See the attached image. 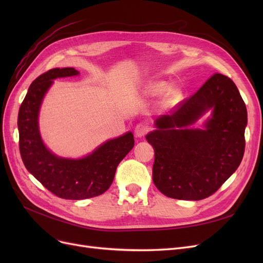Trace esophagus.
I'll return each instance as SVG.
<instances>
[{"label":"esophagus","instance_id":"esophagus-1","mask_svg":"<svg viewBox=\"0 0 263 263\" xmlns=\"http://www.w3.org/2000/svg\"><path fill=\"white\" fill-rule=\"evenodd\" d=\"M149 132V127L146 124H137L136 125V128H135V135H136V137L141 138L144 137L145 135Z\"/></svg>","mask_w":263,"mask_h":263}]
</instances>
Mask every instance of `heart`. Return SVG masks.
I'll return each instance as SVG.
<instances>
[{
    "label": "heart",
    "instance_id": "b5f03b06",
    "mask_svg": "<svg viewBox=\"0 0 263 263\" xmlns=\"http://www.w3.org/2000/svg\"><path fill=\"white\" fill-rule=\"evenodd\" d=\"M171 90V86L165 83V82H159V83H156L154 86H153V90H151V92H153L154 94L156 95H159V94H163L165 92H168ZM178 97V93L176 91H173L171 93V100L172 99H176Z\"/></svg>",
    "mask_w": 263,
    "mask_h": 263
}]
</instances>
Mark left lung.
<instances>
[{"mask_svg": "<svg viewBox=\"0 0 263 263\" xmlns=\"http://www.w3.org/2000/svg\"><path fill=\"white\" fill-rule=\"evenodd\" d=\"M208 111L203 129H191ZM246 104L232 79L215 73L171 115L159 116L146 139L155 150L153 180L171 198L211 196L239 166L245 153Z\"/></svg>", "mask_w": 263, "mask_h": 263, "instance_id": "8db88e82", "label": "left lung"}]
</instances>
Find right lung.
<instances>
[{
  "mask_svg": "<svg viewBox=\"0 0 263 263\" xmlns=\"http://www.w3.org/2000/svg\"><path fill=\"white\" fill-rule=\"evenodd\" d=\"M78 74L74 68H54L39 76L30 84L17 118L20 151L26 169L47 190L66 200H84L104 193L112 184L117 165L135 144L134 135L128 132L103 142L80 159L58 157L45 146L38 125L45 95L55 79Z\"/></svg>",
  "mask_w": 263,
  "mask_h": 263,
  "instance_id": "right-lung-1",
  "label": "right lung"
}]
</instances>
